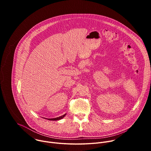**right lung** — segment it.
I'll list each match as a JSON object with an SVG mask.
<instances>
[{
	"label": "right lung",
	"mask_w": 151,
	"mask_h": 151,
	"mask_svg": "<svg viewBox=\"0 0 151 151\" xmlns=\"http://www.w3.org/2000/svg\"><path fill=\"white\" fill-rule=\"evenodd\" d=\"M66 115V114H64V115H62V116H61L57 117V118H48V119H48V120H51V121H57V120H60V119H61L63 118L64 116H65V115Z\"/></svg>",
	"instance_id": "obj_1"
}]
</instances>
